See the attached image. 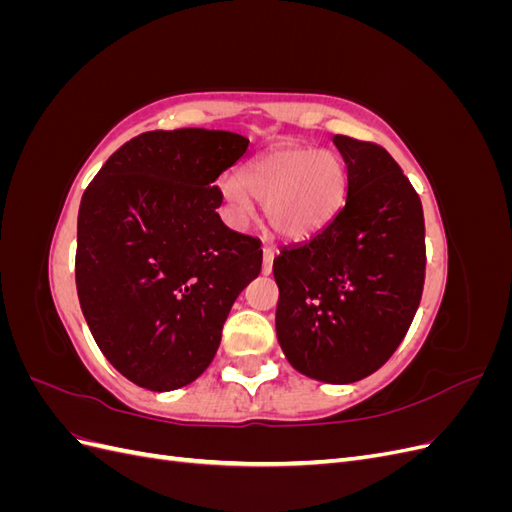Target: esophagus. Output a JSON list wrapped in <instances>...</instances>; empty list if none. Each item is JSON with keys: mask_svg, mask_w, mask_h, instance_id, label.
<instances>
[{"mask_svg": "<svg viewBox=\"0 0 512 512\" xmlns=\"http://www.w3.org/2000/svg\"><path fill=\"white\" fill-rule=\"evenodd\" d=\"M273 258H275V254L271 247H262V273L265 275H269L273 271Z\"/></svg>", "mask_w": 512, "mask_h": 512, "instance_id": "obj_1", "label": "esophagus"}]
</instances>
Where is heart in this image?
I'll use <instances>...</instances> for the list:
<instances>
[{"mask_svg":"<svg viewBox=\"0 0 512 512\" xmlns=\"http://www.w3.org/2000/svg\"><path fill=\"white\" fill-rule=\"evenodd\" d=\"M346 192V166L333 151L303 147L277 149L243 173V181L224 179L222 194L232 215L247 222L252 196L267 205L275 235L290 241L312 237L333 220Z\"/></svg>","mask_w":512,"mask_h":512,"instance_id":"1","label":"heart"}]
</instances>
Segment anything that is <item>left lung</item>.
Returning a JSON list of instances; mask_svg holds the SVG:
<instances>
[{"instance_id":"left-lung-1","label":"left lung","mask_w":512,"mask_h":512,"mask_svg":"<svg viewBox=\"0 0 512 512\" xmlns=\"http://www.w3.org/2000/svg\"><path fill=\"white\" fill-rule=\"evenodd\" d=\"M346 205L273 260L275 331L303 376L350 384L374 374L406 337L425 284L421 198L391 153L335 134Z\"/></svg>"}]
</instances>
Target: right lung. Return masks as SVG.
Wrapping results in <instances>:
<instances>
[{
    "label": "right lung",
    "mask_w": 512,
    "mask_h": 512,
    "mask_svg": "<svg viewBox=\"0 0 512 512\" xmlns=\"http://www.w3.org/2000/svg\"><path fill=\"white\" fill-rule=\"evenodd\" d=\"M224 130H156L119 147L87 185L76 226V292L98 348L149 391L194 382L218 352L260 241L215 211V179L247 153Z\"/></svg>",
    "instance_id": "right-lung-1"
}]
</instances>
